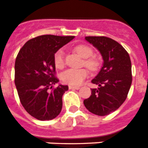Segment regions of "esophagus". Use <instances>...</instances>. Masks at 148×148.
Segmentation results:
<instances>
[{
    "mask_svg": "<svg viewBox=\"0 0 148 148\" xmlns=\"http://www.w3.org/2000/svg\"><path fill=\"white\" fill-rule=\"evenodd\" d=\"M69 89L70 90H78V89H80V87H78V86H69Z\"/></svg>",
    "mask_w": 148,
    "mask_h": 148,
    "instance_id": "34e87169",
    "label": "esophagus"
}]
</instances>
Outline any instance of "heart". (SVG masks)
I'll return each mask as SVG.
<instances>
[{"label": "heart", "mask_w": 148, "mask_h": 148, "mask_svg": "<svg viewBox=\"0 0 148 148\" xmlns=\"http://www.w3.org/2000/svg\"><path fill=\"white\" fill-rule=\"evenodd\" d=\"M75 50L82 57L84 58V64L91 70H95L99 66L97 59L90 56L92 55V49L87 45L78 44L75 47ZM54 64L58 69L64 66V53L62 49H58L54 55ZM88 75V70L86 68L74 69L70 68L63 72L61 78L64 83L70 85H79Z\"/></svg>", "instance_id": "heart-1"}]
</instances>
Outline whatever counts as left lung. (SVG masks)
Segmentation results:
<instances>
[{"mask_svg": "<svg viewBox=\"0 0 148 148\" xmlns=\"http://www.w3.org/2000/svg\"><path fill=\"white\" fill-rule=\"evenodd\" d=\"M86 40L100 52L104 60L100 72L92 80L99 85L84 100L90 112L104 116L118 109L127 99L132 83L131 61L117 41L104 36H87Z\"/></svg>", "mask_w": 148, "mask_h": 148, "instance_id": "8db88e82", "label": "left lung"}]
</instances>
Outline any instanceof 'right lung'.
<instances>
[{
    "label": "right lung",
    "instance_id": "obj_1",
    "mask_svg": "<svg viewBox=\"0 0 148 148\" xmlns=\"http://www.w3.org/2000/svg\"><path fill=\"white\" fill-rule=\"evenodd\" d=\"M74 36L40 35L22 47L15 63V84L20 101L29 115L40 120L55 119L62 109V96L68 86L54 84V55Z\"/></svg>",
    "mask_w": 148,
    "mask_h": 148
}]
</instances>
